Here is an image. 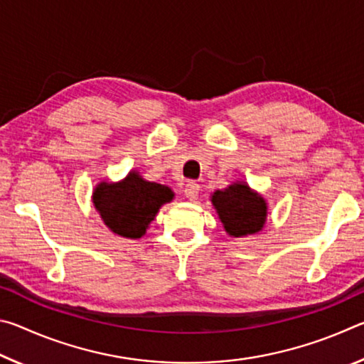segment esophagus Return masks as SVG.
<instances>
[{
  "mask_svg": "<svg viewBox=\"0 0 364 364\" xmlns=\"http://www.w3.org/2000/svg\"><path fill=\"white\" fill-rule=\"evenodd\" d=\"M199 191H200V186L194 181H189L186 184V188H184V196L188 197L189 200H196L197 196H199Z\"/></svg>",
  "mask_w": 364,
  "mask_h": 364,
  "instance_id": "1",
  "label": "esophagus"
}]
</instances>
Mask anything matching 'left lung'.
<instances>
[{"mask_svg": "<svg viewBox=\"0 0 364 364\" xmlns=\"http://www.w3.org/2000/svg\"><path fill=\"white\" fill-rule=\"evenodd\" d=\"M212 204L217 208L225 231L232 237L257 234L267 221V200L242 181L230 184L223 191H215Z\"/></svg>", "mask_w": 364, "mask_h": 364, "instance_id": "left-lung-1", "label": "left lung"}]
</instances>
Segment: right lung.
I'll list each match as a JSON object with an SVG mask.
<instances>
[{"mask_svg": "<svg viewBox=\"0 0 364 364\" xmlns=\"http://www.w3.org/2000/svg\"><path fill=\"white\" fill-rule=\"evenodd\" d=\"M173 196L168 186L146 181L133 170L119 183L97 184L93 204L110 231L127 239H139L156 218L159 208L173 200Z\"/></svg>", "mask_w": 364, "mask_h": 364, "instance_id": "right-lung-1", "label": "right lung"}]
</instances>
